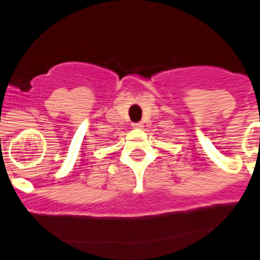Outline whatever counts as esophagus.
<instances>
[{"label": "esophagus", "mask_w": 260, "mask_h": 260, "mask_svg": "<svg viewBox=\"0 0 260 260\" xmlns=\"http://www.w3.org/2000/svg\"><path fill=\"white\" fill-rule=\"evenodd\" d=\"M132 127L136 128V129H141L142 127H143V123L142 122H136V123H132Z\"/></svg>", "instance_id": "esophagus-1"}]
</instances>
